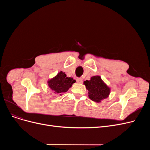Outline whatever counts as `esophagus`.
Masks as SVG:
<instances>
[{
  "mask_svg": "<svg viewBox=\"0 0 150 150\" xmlns=\"http://www.w3.org/2000/svg\"><path fill=\"white\" fill-rule=\"evenodd\" d=\"M76 82L78 83H83V80L81 78H77L76 79Z\"/></svg>",
  "mask_w": 150,
  "mask_h": 150,
  "instance_id": "esophagus-1",
  "label": "esophagus"
}]
</instances>
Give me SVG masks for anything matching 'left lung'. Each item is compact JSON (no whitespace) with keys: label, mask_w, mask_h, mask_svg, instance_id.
Segmentation results:
<instances>
[{"label":"left lung","mask_w":150,"mask_h":150,"mask_svg":"<svg viewBox=\"0 0 150 150\" xmlns=\"http://www.w3.org/2000/svg\"><path fill=\"white\" fill-rule=\"evenodd\" d=\"M83 84L88 91L89 98L96 103H100L102 100L107 98L111 92V88L99 75L92 76L90 80L84 81Z\"/></svg>","instance_id":"1"}]
</instances>
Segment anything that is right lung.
Returning a JSON list of instances; mask_svg holds the SVG:
<instances>
[{
    "mask_svg": "<svg viewBox=\"0 0 150 150\" xmlns=\"http://www.w3.org/2000/svg\"><path fill=\"white\" fill-rule=\"evenodd\" d=\"M75 81L73 78L67 76L65 72L60 71L56 76L47 81V84L54 94L61 96L72 87Z\"/></svg>",
    "mask_w": 150,
    "mask_h": 150,
    "instance_id": "obj_1",
    "label": "right lung"
}]
</instances>
